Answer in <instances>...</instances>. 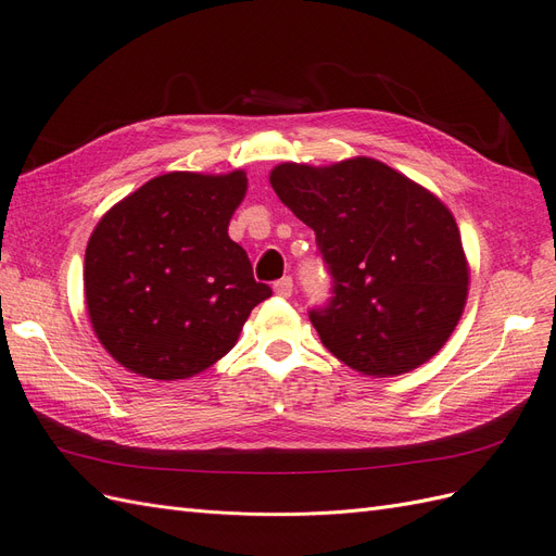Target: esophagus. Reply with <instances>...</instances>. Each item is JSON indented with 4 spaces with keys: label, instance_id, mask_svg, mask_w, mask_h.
Returning <instances> with one entry per match:
<instances>
[{
    "label": "esophagus",
    "instance_id": "obj_1",
    "mask_svg": "<svg viewBox=\"0 0 556 556\" xmlns=\"http://www.w3.org/2000/svg\"><path fill=\"white\" fill-rule=\"evenodd\" d=\"M274 292L278 294V296H292V292H294V282H292V278L290 276H285V278H280L276 285H274Z\"/></svg>",
    "mask_w": 556,
    "mask_h": 556
}]
</instances>
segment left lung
Instances as JSON below:
<instances>
[{"label":"left lung","mask_w":556,"mask_h":556,"mask_svg":"<svg viewBox=\"0 0 556 556\" xmlns=\"http://www.w3.org/2000/svg\"><path fill=\"white\" fill-rule=\"evenodd\" d=\"M268 182L315 231L329 264L333 296L311 323L331 355L376 378L429 362L459 323L470 278L443 201L362 155L327 166L282 162Z\"/></svg>","instance_id":"obj_1"}]
</instances>
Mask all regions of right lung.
Instances as JSON below:
<instances>
[{
  "mask_svg": "<svg viewBox=\"0 0 556 556\" xmlns=\"http://www.w3.org/2000/svg\"><path fill=\"white\" fill-rule=\"evenodd\" d=\"M248 192L243 169L172 172L111 206L86 248L88 315L127 371L185 380L237 345L250 311L271 296L252 278L229 220Z\"/></svg>",
  "mask_w": 556,
  "mask_h": 556,
  "instance_id": "obj_1",
  "label": "right lung"
}]
</instances>
